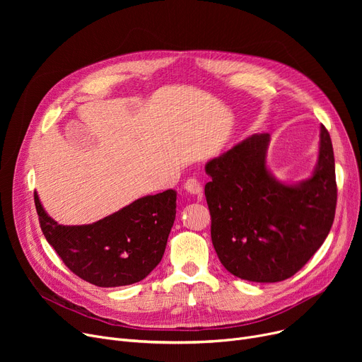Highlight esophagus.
I'll return each instance as SVG.
<instances>
[{
  "instance_id": "1",
  "label": "esophagus",
  "mask_w": 362,
  "mask_h": 362,
  "mask_svg": "<svg viewBox=\"0 0 362 362\" xmlns=\"http://www.w3.org/2000/svg\"><path fill=\"white\" fill-rule=\"evenodd\" d=\"M185 189H186V191H187L189 194H194V195H198V197L202 195V185H201L199 180H197V179H194V177L186 180Z\"/></svg>"
}]
</instances>
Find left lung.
I'll use <instances>...</instances> for the list:
<instances>
[{
  "label": "left lung",
  "instance_id": "8db88e82",
  "mask_svg": "<svg viewBox=\"0 0 362 362\" xmlns=\"http://www.w3.org/2000/svg\"><path fill=\"white\" fill-rule=\"evenodd\" d=\"M311 176L279 180L267 165L269 133H254L205 164L211 240L224 269L257 283L292 277L326 240L336 211L334 156L320 124Z\"/></svg>",
  "mask_w": 362,
  "mask_h": 362
}]
</instances>
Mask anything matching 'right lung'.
Here are the masks:
<instances>
[{"instance_id":"1","label":"right lung","mask_w":362,"mask_h":362,"mask_svg":"<svg viewBox=\"0 0 362 362\" xmlns=\"http://www.w3.org/2000/svg\"><path fill=\"white\" fill-rule=\"evenodd\" d=\"M177 192L168 189L138 198L98 221L63 226L48 216L35 191V205L48 243L67 267L100 288L141 281L161 261L176 218Z\"/></svg>"}]
</instances>
